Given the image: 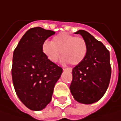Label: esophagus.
Returning <instances> with one entry per match:
<instances>
[{
    "label": "esophagus",
    "instance_id": "obj_1",
    "mask_svg": "<svg viewBox=\"0 0 121 121\" xmlns=\"http://www.w3.org/2000/svg\"><path fill=\"white\" fill-rule=\"evenodd\" d=\"M64 71H72V69L71 68H67V69H63Z\"/></svg>",
    "mask_w": 121,
    "mask_h": 121
}]
</instances>
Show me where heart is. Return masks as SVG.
Returning a JSON list of instances; mask_svg holds the SVG:
<instances>
[{
	"label": "heart",
	"instance_id": "heart-1",
	"mask_svg": "<svg viewBox=\"0 0 121 121\" xmlns=\"http://www.w3.org/2000/svg\"><path fill=\"white\" fill-rule=\"evenodd\" d=\"M41 50L46 58L52 63H56L61 55L63 63L78 65L85 59L88 52V45L82 37L61 32L55 36L51 42L44 41Z\"/></svg>",
	"mask_w": 121,
	"mask_h": 121
}]
</instances>
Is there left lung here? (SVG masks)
Segmentation results:
<instances>
[{
	"mask_svg": "<svg viewBox=\"0 0 121 121\" xmlns=\"http://www.w3.org/2000/svg\"><path fill=\"white\" fill-rule=\"evenodd\" d=\"M80 34L88 45L85 59L73 70L70 90L74 99L80 103L92 104L106 92L111 78L109 52L102 42L88 32L80 30Z\"/></svg>",
	"mask_w": 121,
	"mask_h": 121,
	"instance_id": "left-lung-1",
	"label": "left lung"
}]
</instances>
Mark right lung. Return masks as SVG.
I'll return each instance as SVG.
<instances>
[{
	"label": "right lung",
	"mask_w": 121,
	"mask_h": 121,
	"mask_svg": "<svg viewBox=\"0 0 121 121\" xmlns=\"http://www.w3.org/2000/svg\"><path fill=\"white\" fill-rule=\"evenodd\" d=\"M54 31L36 27L28 30L13 54L12 76L15 91L28 109L40 111L49 104L62 69L50 61L41 46Z\"/></svg>",
	"instance_id": "obj_1"
}]
</instances>
